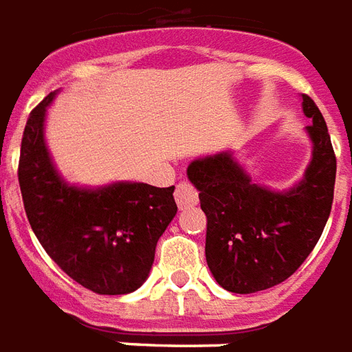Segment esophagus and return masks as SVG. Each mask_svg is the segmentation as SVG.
<instances>
[{
    "mask_svg": "<svg viewBox=\"0 0 352 352\" xmlns=\"http://www.w3.org/2000/svg\"><path fill=\"white\" fill-rule=\"evenodd\" d=\"M174 199L178 202L179 210H186V208L195 206L199 202V191L195 189V186L191 182H179L176 186V191H174Z\"/></svg>",
    "mask_w": 352,
    "mask_h": 352,
    "instance_id": "34e87169",
    "label": "esophagus"
}]
</instances>
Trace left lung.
Instances as JSON below:
<instances>
[{
	"label": "left lung",
	"mask_w": 352,
	"mask_h": 352,
	"mask_svg": "<svg viewBox=\"0 0 352 352\" xmlns=\"http://www.w3.org/2000/svg\"><path fill=\"white\" fill-rule=\"evenodd\" d=\"M302 109L313 123L311 163L285 193L253 184L229 151L187 166L206 214V263L223 289L238 294L283 283L298 270L324 230L332 210L336 153L324 118L309 95Z\"/></svg>",
	"instance_id": "8db88e82"
}]
</instances>
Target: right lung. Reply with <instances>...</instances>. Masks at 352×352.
Wrapping results in <instances>:
<instances>
[{"label":"right lung","instance_id":"add662e5","mask_svg":"<svg viewBox=\"0 0 352 352\" xmlns=\"http://www.w3.org/2000/svg\"><path fill=\"white\" fill-rule=\"evenodd\" d=\"M54 95L25 123L18 184L41 245L61 270L97 294L137 291L150 274L155 245L178 212L174 186L120 182L99 189L65 184L45 144V114Z\"/></svg>","mask_w":352,"mask_h":352}]
</instances>
